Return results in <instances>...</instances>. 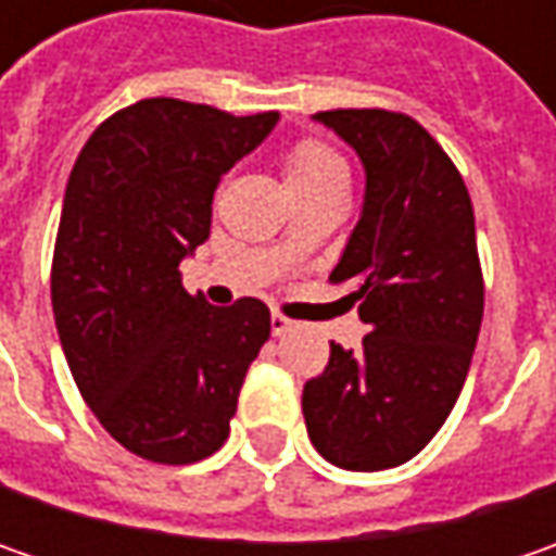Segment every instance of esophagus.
Returning a JSON list of instances; mask_svg holds the SVG:
<instances>
[{
    "mask_svg": "<svg viewBox=\"0 0 556 556\" xmlns=\"http://www.w3.org/2000/svg\"><path fill=\"white\" fill-rule=\"evenodd\" d=\"M290 328H293V321H290V318H285L281 312H271V333H275V337H285Z\"/></svg>",
    "mask_w": 556,
    "mask_h": 556,
    "instance_id": "esophagus-1",
    "label": "esophagus"
}]
</instances>
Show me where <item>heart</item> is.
Segmentation results:
<instances>
[{
  "mask_svg": "<svg viewBox=\"0 0 556 556\" xmlns=\"http://www.w3.org/2000/svg\"><path fill=\"white\" fill-rule=\"evenodd\" d=\"M285 179H288L290 194H306V191H321L333 185H350V169L343 157L328 148L325 141H296L285 157ZM288 244V235L278 241Z\"/></svg>",
  "mask_w": 556,
  "mask_h": 556,
  "instance_id": "heart-1",
  "label": "heart"
}]
</instances>
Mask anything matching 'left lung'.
Segmentation results:
<instances>
[{
	"mask_svg": "<svg viewBox=\"0 0 556 556\" xmlns=\"http://www.w3.org/2000/svg\"><path fill=\"white\" fill-rule=\"evenodd\" d=\"M365 166V201L333 266L368 333L331 343L303 387L315 452L374 473L412 460L452 415L482 325V271L467 185L437 139L393 111H325Z\"/></svg>",
	"mask_w": 556,
	"mask_h": 556,
	"instance_id": "1",
	"label": "left lung"
}]
</instances>
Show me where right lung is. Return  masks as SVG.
Here are the masks:
<instances>
[{
    "label": "right lung",
    "mask_w": 556,
    "mask_h": 556,
    "mask_svg": "<svg viewBox=\"0 0 556 556\" xmlns=\"http://www.w3.org/2000/svg\"><path fill=\"white\" fill-rule=\"evenodd\" d=\"M278 114L144 98L108 117L67 179L52 309L76 387L123 448L194 464L228 439L250 362L271 331L266 303L216 309L179 263L210 238L213 191Z\"/></svg>",
    "instance_id": "add662e5"
}]
</instances>
